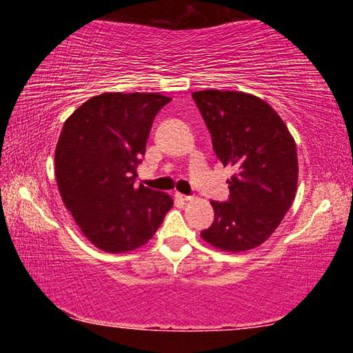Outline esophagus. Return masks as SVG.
Segmentation results:
<instances>
[{"mask_svg":"<svg viewBox=\"0 0 353 353\" xmlns=\"http://www.w3.org/2000/svg\"><path fill=\"white\" fill-rule=\"evenodd\" d=\"M176 198L181 199L183 202H190L191 201V196H187V194H182V193H176Z\"/></svg>","mask_w":353,"mask_h":353,"instance_id":"34e87169","label":"esophagus"}]
</instances>
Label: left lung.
<instances>
[{
    "instance_id": "obj_1",
    "label": "left lung",
    "mask_w": 353,
    "mask_h": 353,
    "mask_svg": "<svg viewBox=\"0 0 353 353\" xmlns=\"http://www.w3.org/2000/svg\"><path fill=\"white\" fill-rule=\"evenodd\" d=\"M193 99L224 166L229 202L210 204L214 221L202 240L224 252H246L270 238L296 198V141L283 119L259 97L232 90L194 92Z\"/></svg>"
}]
</instances>
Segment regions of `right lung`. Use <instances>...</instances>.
<instances>
[{
  "label": "right lung",
  "mask_w": 353,
  "mask_h": 353,
  "mask_svg": "<svg viewBox=\"0 0 353 353\" xmlns=\"http://www.w3.org/2000/svg\"><path fill=\"white\" fill-rule=\"evenodd\" d=\"M171 98L103 93L63 123L54 163L59 193L88 241L110 254L146 244L172 207L168 193L135 185L154 117Z\"/></svg>",
  "instance_id": "add662e5"
}]
</instances>
